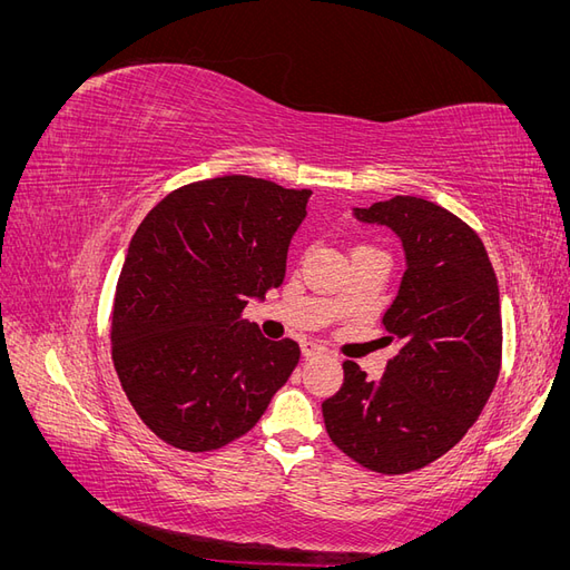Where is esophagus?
Masks as SVG:
<instances>
[{"label":"esophagus","mask_w":570,"mask_h":570,"mask_svg":"<svg viewBox=\"0 0 570 570\" xmlns=\"http://www.w3.org/2000/svg\"><path fill=\"white\" fill-rule=\"evenodd\" d=\"M302 354H304L306 358H316V356L323 354V347H318L316 342H304V344H302Z\"/></svg>","instance_id":"esophagus-1"}]
</instances>
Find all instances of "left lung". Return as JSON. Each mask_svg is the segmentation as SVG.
Segmentation results:
<instances>
[{
	"mask_svg": "<svg viewBox=\"0 0 570 570\" xmlns=\"http://www.w3.org/2000/svg\"><path fill=\"white\" fill-rule=\"evenodd\" d=\"M356 218L402 237L406 271L383 316L400 352L381 381L344 361L323 421L364 469L402 475L444 456L485 409L502 368L499 285L475 230L433 202L396 195Z\"/></svg>",
	"mask_w": 570,
	"mask_h": 570,
	"instance_id": "obj_1",
	"label": "left lung"
}]
</instances>
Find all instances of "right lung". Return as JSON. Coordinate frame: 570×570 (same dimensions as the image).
<instances>
[{
    "label": "right lung",
    "instance_id": "add662e5",
    "mask_svg": "<svg viewBox=\"0 0 570 570\" xmlns=\"http://www.w3.org/2000/svg\"><path fill=\"white\" fill-rule=\"evenodd\" d=\"M308 189L220 176L166 195L135 230L111 312V358L130 406L183 452L247 435L299 364L243 318L285 278Z\"/></svg>",
    "mask_w": 570,
    "mask_h": 570
}]
</instances>
